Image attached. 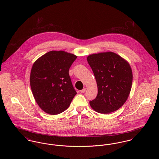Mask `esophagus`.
Instances as JSON below:
<instances>
[{"label": "esophagus", "mask_w": 159, "mask_h": 159, "mask_svg": "<svg viewBox=\"0 0 159 159\" xmlns=\"http://www.w3.org/2000/svg\"><path fill=\"white\" fill-rule=\"evenodd\" d=\"M85 91H86V88H84L82 90L80 91V92H81V93H84Z\"/></svg>", "instance_id": "1"}]
</instances>
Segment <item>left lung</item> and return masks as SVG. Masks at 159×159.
<instances>
[{
	"mask_svg": "<svg viewBox=\"0 0 159 159\" xmlns=\"http://www.w3.org/2000/svg\"><path fill=\"white\" fill-rule=\"evenodd\" d=\"M95 77L98 94L89 102L99 113L109 114L120 108L128 98L132 72L128 62L116 53L92 54L87 58Z\"/></svg>",
	"mask_w": 159,
	"mask_h": 159,
	"instance_id": "left-lung-1",
	"label": "left lung"
}]
</instances>
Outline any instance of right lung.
<instances>
[{"mask_svg":"<svg viewBox=\"0 0 159 159\" xmlns=\"http://www.w3.org/2000/svg\"><path fill=\"white\" fill-rule=\"evenodd\" d=\"M76 58L77 56L72 53L52 51L33 64L31 89L38 105L46 113H62L77 94L68 73Z\"/></svg>","mask_w":159,"mask_h":159,"instance_id":"1","label":"right lung"}]
</instances>
